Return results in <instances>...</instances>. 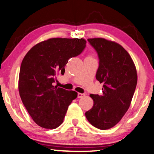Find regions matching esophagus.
<instances>
[{"mask_svg":"<svg viewBox=\"0 0 154 154\" xmlns=\"http://www.w3.org/2000/svg\"><path fill=\"white\" fill-rule=\"evenodd\" d=\"M85 96L84 94H82V93H78V98H82L83 97Z\"/></svg>","mask_w":154,"mask_h":154,"instance_id":"1","label":"esophagus"}]
</instances>
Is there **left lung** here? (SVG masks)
<instances>
[{
    "mask_svg": "<svg viewBox=\"0 0 154 154\" xmlns=\"http://www.w3.org/2000/svg\"><path fill=\"white\" fill-rule=\"evenodd\" d=\"M99 57L96 79L103 82V94H90L92 108L85 112L88 122L106 130L119 123L130 107L137 82V70L129 53L117 42L88 39Z\"/></svg>",
    "mask_w": 154,
    "mask_h": 154,
    "instance_id": "8db88e82",
    "label": "left lung"
}]
</instances>
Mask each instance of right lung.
Returning <instances> with one entry per match:
<instances>
[{
  "label": "right lung",
  "instance_id": "obj_1",
  "mask_svg": "<svg viewBox=\"0 0 154 154\" xmlns=\"http://www.w3.org/2000/svg\"><path fill=\"white\" fill-rule=\"evenodd\" d=\"M86 42L83 38H50L35 45L23 57L19 92L29 115L38 126L54 129L63 122L78 93L53 83L57 75L64 73L69 59L83 51Z\"/></svg>",
  "mask_w": 154,
  "mask_h": 154
}]
</instances>
